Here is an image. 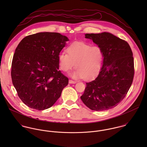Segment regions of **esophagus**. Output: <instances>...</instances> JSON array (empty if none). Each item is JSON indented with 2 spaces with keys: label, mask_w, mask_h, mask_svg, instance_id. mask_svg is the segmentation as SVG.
Instances as JSON below:
<instances>
[{
  "label": "esophagus",
  "mask_w": 147,
  "mask_h": 147,
  "mask_svg": "<svg viewBox=\"0 0 147 147\" xmlns=\"http://www.w3.org/2000/svg\"><path fill=\"white\" fill-rule=\"evenodd\" d=\"M69 84H75V83H76V82L73 81L72 80H69Z\"/></svg>",
  "instance_id": "esophagus-1"
}]
</instances>
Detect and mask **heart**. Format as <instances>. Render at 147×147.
<instances>
[{"label":"heart","instance_id":"obj_1","mask_svg":"<svg viewBox=\"0 0 147 147\" xmlns=\"http://www.w3.org/2000/svg\"><path fill=\"white\" fill-rule=\"evenodd\" d=\"M67 53L61 52L58 55L61 70L67 72L75 64L76 69L69 75L74 79L90 80L100 72L103 60V54L98 46H91L83 42H73L67 48Z\"/></svg>","mask_w":147,"mask_h":147}]
</instances>
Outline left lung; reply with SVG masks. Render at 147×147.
I'll return each mask as SVG.
<instances>
[{
    "label": "left lung",
    "mask_w": 147,
    "mask_h": 147,
    "mask_svg": "<svg viewBox=\"0 0 147 147\" xmlns=\"http://www.w3.org/2000/svg\"><path fill=\"white\" fill-rule=\"evenodd\" d=\"M101 49L103 65L97 77L86 83L80 97L85 105L94 111L115 107L125 97L134 76L133 54L128 43L111 33H87Z\"/></svg>",
    "instance_id": "left-lung-1"
}]
</instances>
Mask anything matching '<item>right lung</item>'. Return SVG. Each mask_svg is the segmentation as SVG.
Segmentation results:
<instances>
[{
  "label": "right lung",
  "mask_w": 147,
  "mask_h": 147,
  "mask_svg": "<svg viewBox=\"0 0 147 147\" xmlns=\"http://www.w3.org/2000/svg\"><path fill=\"white\" fill-rule=\"evenodd\" d=\"M68 38L55 32L28 36L13 55L11 77L21 101L38 110L50 108L61 97L68 79L59 71L58 55Z\"/></svg>",
  "instance_id": "obj_1"
}]
</instances>
